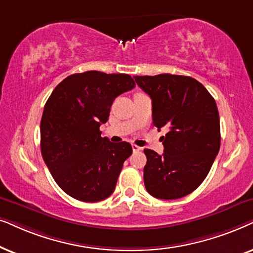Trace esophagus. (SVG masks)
I'll use <instances>...</instances> for the list:
<instances>
[{"mask_svg":"<svg viewBox=\"0 0 253 253\" xmlns=\"http://www.w3.org/2000/svg\"><path fill=\"white\" fill-rule=\"evenodd\" d=\"M132 149H133V151H140L141 149H142V148L136 146V144H132Z\"/></svg>","mask_w":253,"mask_h":253,"instance_id":"obj_1","label":"esophagus"}]
</instances>
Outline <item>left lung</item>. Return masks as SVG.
I'll return each mask as SVG.
<instances>
[{
    "label": "left lung",
    "instance_id": "1",
    "mask_svg": "<svg viewBox=\"0 0 253 253\" xmlns=\"http://www.w3.org/2000/svg\"><path fill=\"white\" fill-rule=\"evenodd\" d=\"M153 102V123L168 126L164 153L144 149L148 193L157 199H179L205 180L220 150V117L207 89L188 76L160 74L135 76Z\"/></svg>",
    "mask_w": 253,
    "mask_h": 253
}]
</instances>
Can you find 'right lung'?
I'll list each match as a JSON object with an SVG mask.
<instances>
[{"label": "right lung", "mask_w": 253, "mask_h": 253, "mask_svg": "<svg viewBox=\"0 0 253 253\" xmlns=\"http://www.w3.org/2000/svg\"><path fill=\"white\" fill-rule=\"evenodd\" d=\"M135 86L127 74L96 70L73 74L47 99L40 123L42 155L54 180L70 197L97 203L113 193L128 142L102 137L99 127L113 100Z\"/></svg>", "instance_id": "1"}]
</instances>
